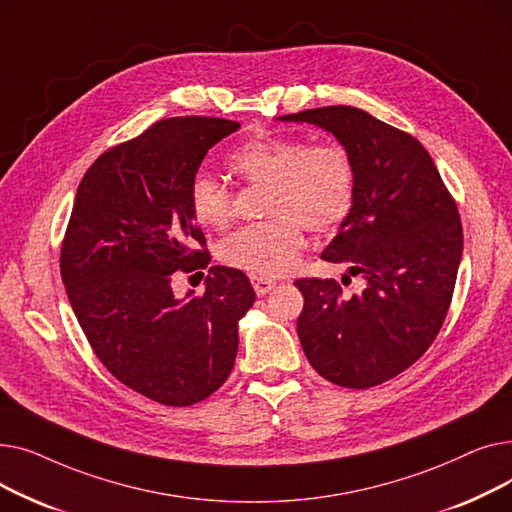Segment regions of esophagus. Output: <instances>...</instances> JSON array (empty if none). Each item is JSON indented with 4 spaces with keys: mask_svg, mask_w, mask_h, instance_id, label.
Returning <instances> with one entry per match:
<instances>
[{
    "mask_svg": "<svg viewBox=\"0 0 512 512\" xmlns=\"http://www.w3.org/2000/svg\"><path fill=\"white\" fill-rule=\"evenodd\" d=\"M253 282V288L257 292V297H263V294L272 292L276 288V282L274 280H267V278H251Z\"/></svg>",
    "mask_w": 512,
    "mask_h": 512,
    "instance_id": "34e87169",
    "label": "esophagus"
}]
</instances>
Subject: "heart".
Instances as JSON below:
<instances>
[{
	"label": "heart",
	"mask_w": 512,
	"mask_h": 512,
	"mask_svg": "<svg viewBox=\"0 0 512 512\" xmlns=\"http://www.w3.org/2000/svg\"><path fill=\"white\" fill-rule=\"evenodd\" d=\"M228 168L247 184H267L265 213L274 215L230 236L220 259L251 278L288 274L305 249V226L326 234L353 209L357 174L353 157L340 145H315L299 137H259L228 157ZM197 222L224 230L234 218L224 184L197 174L188 188Z\"/></svg>",
	"instance_id": "obj_1"
}]
</instances>
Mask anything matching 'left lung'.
<instances>
[{
    "mask_svg": "<svg viewBox=\"0 0 512 512\" xmlns=\"http://www.w3.org/2000/svg\"><path fill=\"white\" fill-rule=\"evenodd\" d=\"M334 134L353 157L357 188L348 218L321 259L348 263L365 288L297 280V321L313 369L342 388H371L411 367L444 324L463 257V226L434 159L411 134L351 105L276 118ZM346 278V274H344Z\"/></svg>",
    "mask_w": 512,
    "mask_h": 512,
    "instance_id": "obj_1",
    "label": "left lung"
}]
</instances>
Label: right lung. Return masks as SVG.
<instances>
[{
    "label": "right lung",
    "instance_id": "obj_1",
    "mask_svg": "<svg viewBox=\"0 0 512 512\" xmlns=\"http://www.w3.org/2000/svg\"><path fill=\"white\" fill-rule=\"evenodd\" d=\"M240 128L170 118L105 151L80 180L60 270L72 311L116 380L168 407L218 390L234 367L249 278L213 265L203 297H176L172 276L209 263L188 188L207 151Z\"/></svg>",
    "mask_w": 512,
    "mask_h": 512
}]
</instances>
